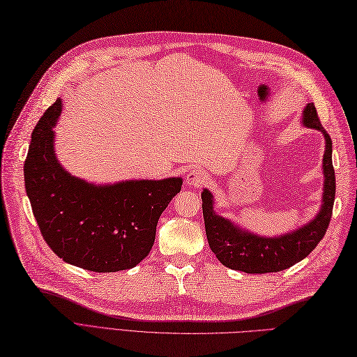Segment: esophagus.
<instances>
[{
	"label": "esophagus",
	"instance_id": "34e87169",
	"mask_svg": "<svg viewBox=\"0 0 357 357\" xmlns=\"http://www.w3.org/2000/svg\"><path fill=\"white\" fill-rule=\"evenodd\" d=\"M206 181H207V177H206V174L202 169L190 171L188 176H186V183L190 185V186L199 188L202 185H204Z\"/></svg>",
	"mask_w": 357,
	"mask_h": 357
}]
</instances>
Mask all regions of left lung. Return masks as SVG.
Segmentation results:
<instances>
[{"label":"left lung","mask_w":357,"mask_h":357,"mask_svg":"<svg viewBox=\"0 0 357 357\" xmlns=\"http://www.w3.org/2000/svg\"><path fill=\"white\" fill-rule=\"evenodd\" d=\"M304 126L319 130L326 137L324 153V195L323 207L317 218L304 227L279 238H262L238 229L222 216L215 215L213 199L204 189L203 216L208 245L220 262L230 269H238L247 274L277 273L295 265L309 256L319 241L324 238L333 212L336 178L332 163V139L321 124L314 102H309L303 113Z\"/></svg>","instance_id":"obj_1"}]
</instances>
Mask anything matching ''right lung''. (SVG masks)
Listing matches in <instances>:
<instances>
[{
  "mask_svg": "<svg viewBox=\"0 0 357 357\" xmlns=\"http://www.w3.org/2000/svg\"><path fill=\"white\" fill-rule=\"evenodd\" d=\"M60 112L57 98L34 127L24 162L25 190L42 236L60 259L88 271L133 268L149 256L158 221L180 192L181 178L95 186L69 176L53 150Z\"/></svg>",
  "mask_w": 357,
  "mask_h": 357,
  "instance_id": "right-lung-1",
  "label": "right lung"
}]
</instances>
